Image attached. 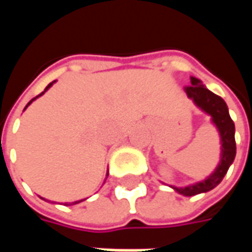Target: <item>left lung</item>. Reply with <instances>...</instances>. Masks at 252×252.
Returning a JSON list of instances; mask_svg holds the SVG:
<instances>
[{
  "label": "left lung",
  "mask_w": 252,
  "mask_h": 252,
  "mask_svg": "<svg viewBox=\"0 0 252 252\" xmlns=\"http://www.w3.org/2000/svg\"><path fill=\"white\" fill-rule=\"evenodd\" d=\"M191 86H186L185 92L190 99H193L195 106H198L202 112L211 116L212 123L216 126L220 143H221V157L220 163L217 164L216 170L205 180L197 182L194 185L177 188L171 186L175 191L184 195H195L200 193H206L209 190L215 189L227 174L229 166L232 164L235 155H236V143H235V124L228 112V106L225 101L219 97L217 94L212 93L211 90L202 85L198 78L190 77Z\"/></svg>",
  "instance_id": "left-lung-1"
}]
</instances>
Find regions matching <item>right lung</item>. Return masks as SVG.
<instances>
[{"instance_id":"1","label":"right lung","mask_w":252,"mask_h":252,"mask_svg":"<svg viewBox=\"0 0 252 252\" xmlns=\"http://www.w3.org/2000/svg\"><path fill=\"white\" fill-rule=\"evenodd\" d=\"M54 82H55V81H54ZM54 82H51V83H50V85H48V86H47V88H46V89H44V92H43V93H40V94H39V95H36L35 98H32V99H31L30 102H28V104H27V106H25V109H27V108H28V106H30V104H32V101H33V99H36V98H37V97H40L41 94H44V93H46L47 90H48V89L51 88V86H52V83H54ZM106 177H108V173H106ZM81 201H83V200L75 201V202H72V205H74V204H78V202H81Z\"/></svg>"}]
</instances>
